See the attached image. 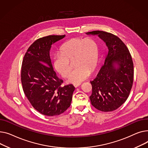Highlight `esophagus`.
I'll use <instances>...</instances> for the list:
<instances>
[{"label":"esophagus","instance_id":"1","mask_svg":"<svg viewBox=\"0 0 148 148\" xmlns=\"http://www.w3.org/2000/svg\"><path fill=\"white\" fill-rule=\"evenodd\" d=\"M80 85H81V84H73V86H75V88H77V87H78V86H79Z\"/></svg>","mask_w":148,"mask_h":148}]
</instances>
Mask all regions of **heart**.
<instances>
[{"label":"heart","mask_w":148,"mask_h":148,"mask_svg":"<svg viewBox=\"0 0 148 148\" xmlns=\"http://www.w3.org/2000/svg\"><path fill=\"white\" fill-rule=\"evenodd\" d=\"M99 49L94 39L75 38L63 43L60 53L54 57L53 64L56 71L64 78L68 77L71 71V62L74 61L76 67L69 76V81L80 84L89 77L91 71L96 68Z\"/></svg>","instance_id":"1"}]
</instances>
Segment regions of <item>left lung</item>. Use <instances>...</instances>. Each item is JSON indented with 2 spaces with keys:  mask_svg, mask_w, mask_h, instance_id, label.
Instances as JSON below:
<instances>
[{
  "mask_svg": "<svg viewBox=\"0 0 148 148\" xmlns=\"http://www.w3.org/2000/svg\"><path fill=\"white\" fill-rule=\"evenodd\" d=\"M106 43L109 51L105 62L95 79L90 81L91 105L99 110L111 112L128 99L132 90L134 66L132 56L125 43L118 36L103 31H92Z\"/></svg>",
  "mask_w": 148,
  "mask_h": 148,
  "instance_id": "1",
  "label": "left lung"
}]
</instances>
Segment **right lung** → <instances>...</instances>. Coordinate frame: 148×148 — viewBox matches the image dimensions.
I'll list each match as a JSON object with an SVG mask.
<instances>
[{
  "label": "right lung",
  "instance_id": "add662e5",
  "mask_svg": "<svg viewBox=\"0 0 148 148\" xmlns=\"http://www.w3.org/2000/svg\"><path fill=\"white\" fill-rule=\"evenodd\" d=\"M65 35H49L34 41L23 60L21 79L24 92L32 106L46 116L62 114L71 106L75 90L72 84L62 86L49 56L51 45Z\"/></svg>",
  "mask_w": 148,
  "mask_h": 148
}]
</instances>
